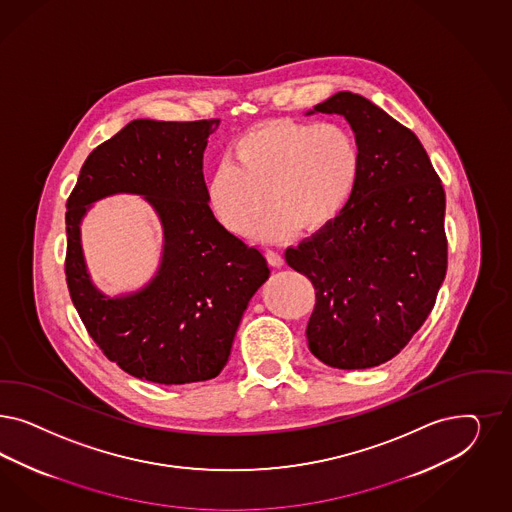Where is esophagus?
<instances>
[{"label": "esophagus", "instance_id": "esophagus-1", "mask_svg": "<svg viewBox=\"0 0 512 512\" xmlns=\"http://www.w3.org/2000/svg\"><path fill=\"white\" fill-rule=\"evenodd\" d=\"M265 258H267V264L271 265V267H281L284 264L281 254L275 252V250H267Z\"/></svg>", "mask_w": 512, "mask_h": 512}]
</instances>
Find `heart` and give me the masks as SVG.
Here are the masks:
<instances>
[{
  "label": "heart",
  "instance_id": "obj_1",
  "mask_svg": "<svg viewBox=\"0 0 512 512\" xmlns=\"http://www.w3.org/2000/svg\"><path fill=\"white\" fill-rule=\"evenodd\" d=\"M230 156L207 184L211 209L226 230L248 235L267 209V193L275 209L258 230L265 243L330 228L362 175L358 137L339 122L269 120L239 135Z\"/></svg>",
  "mask_w": 512,
  "mask_h": 512
}]
</instances>
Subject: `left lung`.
I'll list each match as a JSON object with an SVG mask.
<instances>
[{
    "instance_id": "1",
    "label": "left lung",
    "mask_w": 512,
    "mask_h": 512,
    "mask_svg": "<svg viewBox=\"0 0 512 512\" xmlns=\"http://www.w3.org/2000/svg\"><path fill=\"white\" fill-rule=\"evenodd\" d=\"M313 113L347 118L362 175L330 228L284 258L316 292L309 350L335 369H367L407 347L435 305L448 258L445 190L418 137L369 99L337 92Z\"/></svg>"
}]
</instances>
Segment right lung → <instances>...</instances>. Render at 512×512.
Returning <instances> with one entry per match:
<instances>
[{"label": "right lung", "instance_id": "obj_1", "mask_svg": "<svg viewBox=\"0 0 512 512\" xmlns=\"http://www.w3.org/2000/svg\"><path fill=\"white\" fill-rule=\"evenodd\" d=\"M218 120H132L86 158L66 207V281L84 328L132 377L158 384L215 379L230 356L250 297L269 267L216 220L203 152ZM137 193L165 228L155 279L128 297H103L89 281L80 220L98 198Z\"/></svg>", "mask_w": 512, "mask_h": 512}]
</instances>
